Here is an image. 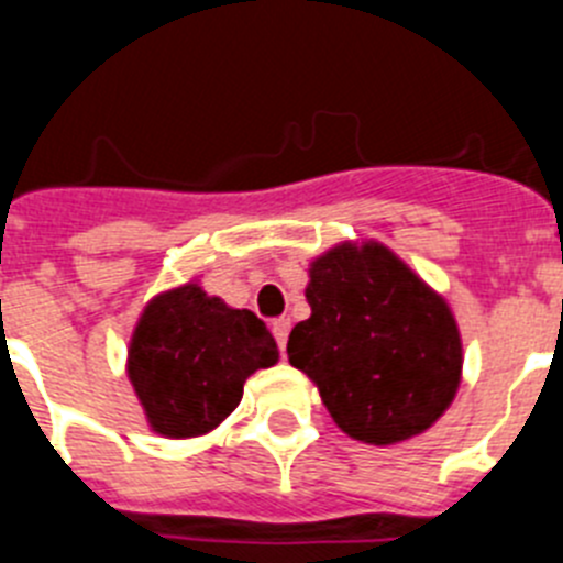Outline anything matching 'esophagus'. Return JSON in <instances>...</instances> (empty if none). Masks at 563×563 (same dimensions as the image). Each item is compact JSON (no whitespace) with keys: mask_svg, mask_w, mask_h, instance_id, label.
Here are the masks:
<instances>
[{"mask_svg":"<svg viewBox=\"0 0 563 563\" xmlns=\"http://www.w3.org/2000/svg\"><path fill=\"white\" fill-rule=\"evenodd\" d=\"M273 335H276V343H278V350L285 352L287 346V335H290V318H276L271 324Z\"/></svg>","mask_w":563,"mask_h":563,"instance_id":"esophagus-1","label":"esophagus"}]
</instances>
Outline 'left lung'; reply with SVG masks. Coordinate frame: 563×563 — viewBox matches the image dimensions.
Here are the masks:
<instances>
[{
  "mask_svg": "<svg viewBox=\"0 0 563 563\" xmlns=\"http://www.w3.org/2000/svg\"><path fill=\"white\" fill-rule=\"evenodd\" d=\"M310 318L287 357L321 391L338 429L391 445L431 429L460 386L462 341L449 305L389 247H332L310 265Z\"/></svg>",
  "mask_w": 563,
  "mask_h": 563,
  "instance_id": "1",
  "label": "left lung"
}]
</instances>
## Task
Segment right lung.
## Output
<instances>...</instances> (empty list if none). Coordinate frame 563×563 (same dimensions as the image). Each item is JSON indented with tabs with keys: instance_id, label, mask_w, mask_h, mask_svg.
I'll return each instance as SVG.
<instances>
[{
	"instance_id": "add662e5",
	"label": "right lung",
	"mask_w": 563,
	"mask_h": 563,
	"mask_svg": "<svg viewBox=\"0 0 563 563\" xmlns=\"http://www.w3.org/2000/svg\"><path fill=\"white\" fill-rule=\"evenodd\" d=\"M278 361L262 318L183 285L148 301L129 343V380L152 431L200 437L242 400L245 380Z\"/></svg>"
}]
</instances>
